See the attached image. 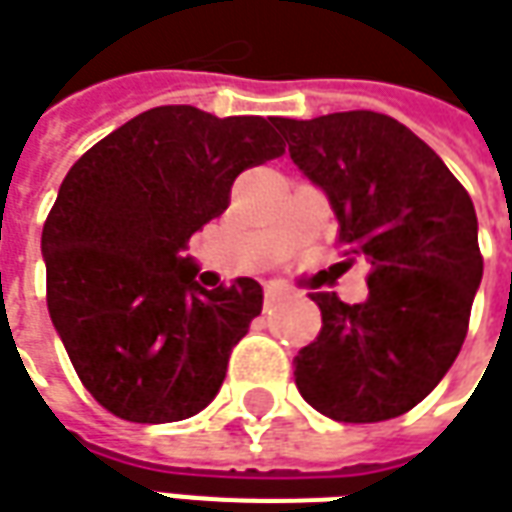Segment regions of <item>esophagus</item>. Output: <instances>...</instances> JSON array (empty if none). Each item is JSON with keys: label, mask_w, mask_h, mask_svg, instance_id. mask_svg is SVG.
I'll return each mask as SVG.
<instances>
[{"label": "esophagus", "mask_w": 512, "mask_h": 512, "mask_svg": "<svg viewBox=\"0 0 512 512\" xmlns=\"http://www.w3.org/2000/svg\"><path fill=\"white\" fill-rule=\"evenodd\" d=\"M286 294H289V289L280 286V283H269L266 286V300H277V297H286Z\"/></svg>", "instance_id": "34e87169"}]
</instances>
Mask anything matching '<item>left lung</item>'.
<instances>
[{
	"label": "left lung",
	"instance_id": "1",
	"mask_svg": "<svg viewBox=\"0 0 512 512\" xmlns=\"http://www.w3.org/2000/svg\"><path fill=\"white\" fill-rule=\"evenodd\" d=\"M291 161L337 215L343 255L371 263L368 300L314 291L323 328L294 357L311 408L365 425L408 414L448 374L482 283L476 209L445 161L397 118H277Z\"/></svg>",
	"mask_w": 512,
	"mask_h": 512
}]
</instances>
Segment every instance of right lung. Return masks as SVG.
<instances>
[{"instance_id":"1","label":"right lung","mask_w":512,"mask_h":512,"mask_svg":"<svg viewBox=\"0 0 512 512\" xmlns=\"http://www.w3.org/2000/svg\"><path fill=\"white\" fill-rule=\"evenodd\" d=\"M277 118L155 107L101 138L42 229L47 309L81 385L127 422L203 411L263 309L252 277L206 291L181 252L229 206L243 169L280 158Z\"/></svg>"}]
</instances>
